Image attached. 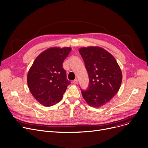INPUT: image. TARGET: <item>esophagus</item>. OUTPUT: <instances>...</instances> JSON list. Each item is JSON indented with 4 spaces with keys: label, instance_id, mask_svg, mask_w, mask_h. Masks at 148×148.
I'll return each instance as SVG.
<instances>
[{
    "label": "esophagus",
    "instance_id": "1",
    "mask_svg": "<svg viewBox=\"0 0 148 148\" xmlns=\"http://www.w3.org/2000/svg\"><path fill=\"white\" fill-rule=\"evenodd\" d=\"M78 83H79V81H78L77 79H75V80L73 81V83H74V84H75V85L78 84Z\"/></svg>",
    "mask_w": 148,
    "mask_h": 148
}]
</instances>
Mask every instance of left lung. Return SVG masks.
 Returning a JSON list of instances; mask_svg holds the SVG:
<instances>
[{"mask_svg": "<svg viewBox=\"0 0 148 148\" xmlns=\"http://www.w3.org/2000/svg\"><path fill=\"white\" fill-rule=\"evenodd\" d=\"M79 53L89 79L88 89H81L83 97L89 106H101L119 91L122 81L120 68L112 55L102 48L83 47Z\"/></svg>", "mask_w": 148, "mask_h": 148, "instance_id": "1", "label": "left lung"}]
</instances>
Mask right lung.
I'll return each instance as SVG.
<instances>
[{
  "mask_svg": "<svg viewBox=\"0 0 148 148\" xmlns=\"http://www.w3.org/2000/svg\"><path fill=\"white\" fill-rule=\"evenodd\" d=\"M71 51L69 47L49 48L37 56L30 68L28 86L33 97L42 105L51 106L59 102L70 84L63 63Z\"/></svg>",
  "mask_w": 148,
  "mask_h": 148,
  "instance_id": "add662e5",
  "label": "right lung"
}]
</instances>
